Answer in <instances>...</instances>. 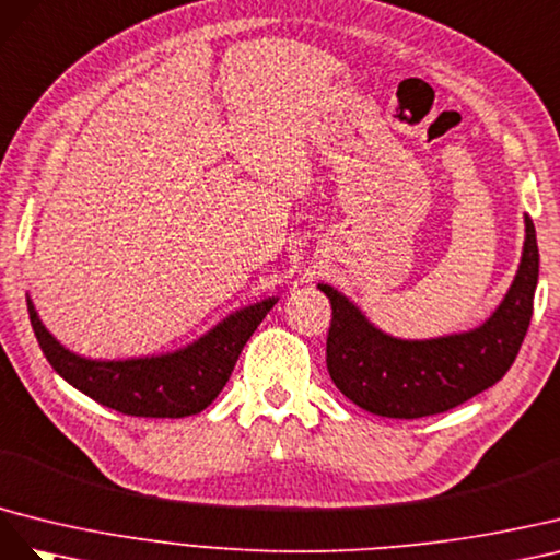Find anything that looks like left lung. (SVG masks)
<instances>
[{
	"label": "left lung",
	"mask_w": 560,
	"mask_h": 560,
	"mask_svg": "<svg viewBox=\"0 0 560 560\" xmlns=\"http://www.w3.org/2000/svg\"><path fill=\"white\" fill-rule=\"evenodd\" d=\"M521 262L509 291L476 328L406 340L377 328L354 300L318 283L332 307L328 373L349 401L382 418L415 420L445 412L500 382L516 361L533 318L539 277L537 234L523 215Z\"/></svg>",
	"instance_id": "8db88e82"
}]
</instances>
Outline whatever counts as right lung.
I'll return each mask as SVG.
<instances>
[{
	"label": "right lung",
	"mask_w": 560,
	"mask_h": 560,
	"mask_svg": "<svg viewBox=\"0 0 560 560\" xmlns=\"http://www.w3.org/2000/svg\"><path fill=\"white\" fill-rule=\"evenodd\" d=\"M277 295L238 307L195 342L152 357L86 359L60 345L27 295L32 330L51 369L93 401L136 418H187L215 401Z\"/></svg>",
	"instance_id": "obj_1"
}]
</instances>
